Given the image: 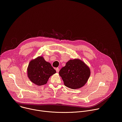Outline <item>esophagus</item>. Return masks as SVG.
<instances>
[{"label":"esophagus","mask_w":122,"mask_h":122,"mask_svg":"<svg viewBox=\"0 0 122 122\" xmlns=\"http://www.w3.org/2000/svg\"><path fill=\"white\" fill-rule=\"evenodd\" d=\"M56 71H57V72H59V68H56Z\"/></svg>","instance_id":"1"}]
</instances>
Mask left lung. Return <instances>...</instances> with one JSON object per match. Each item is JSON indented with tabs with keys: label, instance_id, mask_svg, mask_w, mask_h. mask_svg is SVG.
I'll use <instances>...</instances> for the list:
<instances>
[{
	"label": "left lung",
	"instance_id": "obj_1",
	"mask_svg": "<svg viewBox=\"0 0 122 122\" xmlns=\"http://www.w3.org/2000/svg\"><path fill=\"white\" fill-rule=\"evenodd\" d=\"M59 75L65 86L76 89L83 86L90 76V70L82 61L70 60L60 70Z\"/></svg>",
	"mask_w": 122,
	"mask_h": 122
}]
</instances>
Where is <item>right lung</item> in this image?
I'll list each match as a JSON object with an SVG mask.
<instances>
[{"instance_id":"1","label":"right lung","mask_w":122,"mask_h":122,"mask_svg":"<svg viewBox=\"0 0 122 122\" xmlns=\"http://www.w3.org/2000/svg\"><path fill=\"white\" fill-rule=\"evenodd\" d=\"M56 73L51 64L43 57L32 60L28 68V76L31 82L38 86L46 84L49 77Z\"/></svg>"}]
</instances>
